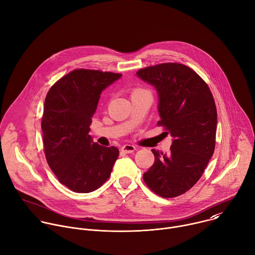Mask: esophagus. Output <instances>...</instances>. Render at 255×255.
Wrapping results in <instances>:
<instances>
[{
  "instance_id": "esophagus-1",
  "label": "esophagus",
  "mask_w": 255,
  "mask_h": 255,
  "mask_svg": "<svg viewBox=\"0 0 255 255\" xmlns=\"http://www.w3.org/2000/svg\"><path fill=\"white\" fill-rule=\"evenodd\" d=\"M134 150H136L135 146L129 145V144H126V145L122 146V148H121V151L124 153H132Z\"/></svg>"
}]
</instances>
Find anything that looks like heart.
<instances>
[{"instance_id": "obj_1", "label": "heart", "mask_w": 255, "mask_h": 255, "mask_svg": "<svg viewBox=\"0 0 255 255\" xmlns=\"http://www.w3.org/2000/svg\"><path fill=\"white\" fill-rule=\"evenodd\" d=\"M136 92H142V91H141V90H137Z\"/></svg>"}]
</instances>
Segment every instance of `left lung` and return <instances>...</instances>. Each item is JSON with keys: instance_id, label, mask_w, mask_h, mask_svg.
I'll list each match as a JSON object with an SVG mask.
<instances>
[{"instance_id": "obj_1", "label": "left lung", "mask_w": 255, "mask_h": 255, "mask_svg": "<svg viewBox=\"0 0 255 255\" xmlns=\"http://www.w3.org/2000/svg\"><path fill=\"white\" fill-rule=\"evenodd\" d=\"M136 75L156 89L157 124L173 138L168 154L152 149L155 161L143 179L161 197L179 196L199 180L213 155L217 126L213 96L199 75L182 64H159Z\"/></svg>"}]
</instances>
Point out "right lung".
<instances>
[{"label": "right lung", "mask_w": 255, "mask_h": 255, "mask_svg": "<svg viewBox=\"0 0 255 255\" xmlns=\"http://www.w3.org/2000/svg\"><path fill=\"white\" fill-rule=\"evenodd\" d=\"M121 74L78 69L49 90L42 132L47 162L59 181L74 192L89 193L110 176L118 148L104 147L89 134L100 95Z\"/></svg>", "instance_id": "add662e5"}]
</instances>
